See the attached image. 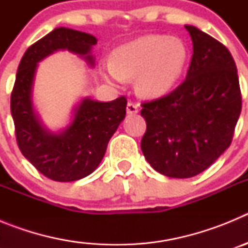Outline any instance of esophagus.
<instances>
[{"label": "esophagus", "mask_w": 248, "mask_h": 248, "mask_svg": "<svg viewBox=\"0 0 248 248\" xmlns=\"http://www.w3.org/2000/svg\"><path fill=\"white\" fill-rule=\"evenodd\" d=\"M126 111H128V114H137L139 111V104L134 102H128Z\"/></svg>", "instance_id": "obj_1"}]
</instances>
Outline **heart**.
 <instances>
[{
  "instance_id": "obj_1",
  "label": "heart",
  "mask_w": 248,
  "mask_h": 248,
  "mask_svg": "<svg viewBox=\"0 0 248 248\" xmlns=\"http://www.w3.org/2000/svg\"><path fill=\"white\" fill-rule=\"evenodd\" d=\"M186 49L180 41L166 36H144L114 50L111 63L102 67L103 76L115 83L135 79L141 97L157 98L168 93L180 77Z\"/></svg>"
}]
</instances>
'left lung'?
<instances>
[{"mask_svg": "<svg viewBox=\"0 0 248 248\" xmlns=\"http://www.w3.org/2000/svg\"><path fill=\"white\" fill-rule=\"evenodd\" d=\"M194 53L177 88L144 102L141 150L153 168L187 179L209 168L230 146L242 108L237 68L230 50L194 26H185Z\"/></svg>", "mask_w": 248, "mask_h": 248, "instance_id": "8db88e82", "label": "left lung"}]
</instances>
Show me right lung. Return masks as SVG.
<instances>
[{
	"instance_id": "1",
	"label": "right lung",
	"mask_w": 248,
	"mask_h": 248,
	"mask_svg": "<svg viewBox=\"0 0 248 248\" xmlns=\"http://www.w3.org/2000/svg\"><path fill=\"white\" fill-rule=\"evenodd\" d=\"M97 45L92 34L59 27L31 46L19 62L11 94V114L15 133L23 156L41 174L54 181L79 180L98 168L109 140L125 118L126 98L113 102L82 100L73 122L61 134L46 130L32 107V84L37 63L54 50L68 49L85 57L91 64V48Z\"/></svg>"
}]
</instances>
